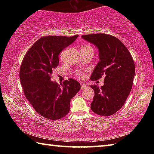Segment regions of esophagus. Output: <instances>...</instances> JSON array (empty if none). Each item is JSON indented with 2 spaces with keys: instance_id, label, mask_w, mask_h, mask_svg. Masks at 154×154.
<instances>
[{
  "instance_id": "obj_1",
  "label": "esophagus",
  "mask_w": 154,
  "mask_h": 154,
  "mask_svg": "<svg viewBox=\"0 0 154 154\" xmlns=\"http://www.w3.org/2000/svg\"><path fill=\"white\" fill-rule=\"evenodd\" d=\"M81 89H86V88H87V85L85 84V83H82L81 85Z\"/></svg>"
}]
</instances>
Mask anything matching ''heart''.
Returning <instances> with one entry per match:
<instances>
[{"mask_svg":"<svg viewBox=\"0 0 154 154\" xmlns=\"http://www.w3.org/2000/svg\"><path fill=\"white\" fill-rule=\"evenodd\" d=\"M81 49H93V48H91L90 45H83Z\"/></svg>","mask_w":154,"mask_h":154,"instance_id":"heart-1","label":"heart"}]
</instances>
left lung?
I'll return each instance as SVG.
<instances>
[{
  "label": "left lung",
  "mask_w": 154,
  "mask_h": 154,
  "mask_svg": "<svg viewBox=\"0 0 154 154\" xmlns=\"http://www.w3.org/2000/svg\"><path fill=\"white\" fill-rule=\"evenodd\" d=\"M95 45L99 61L91 75V80L104 77V85H93L94 91L91 109L100 116H110L124 105L132 89L135 65L132 55L119 39L111 35L94 34L81 35Z\"/></svg>",
  "instance_id": "left-lung-1"
}]
</instances>
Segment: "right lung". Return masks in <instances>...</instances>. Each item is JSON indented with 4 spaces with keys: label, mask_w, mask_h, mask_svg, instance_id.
<instances>
[{
    "label": "right lung",
    "mask_w": 154,
    "mask_h": 154,
    "mask_svg": "<svg viewBox=\"0 0 154 154\" xmlns=\"http://www.w3.org/2000/svg\"><path fill=\"white\" fill-rule=\"evenodd\" d=\"M79 35L45 36L39 39L28 51L20 69V79L26 99L40 115L50 120L66 116L72 98L81 85L73 79L59 85L51 80L58 66L59 54Z\"/></svg>",
    "instance_id": "obj_1"
}]
</instances>
